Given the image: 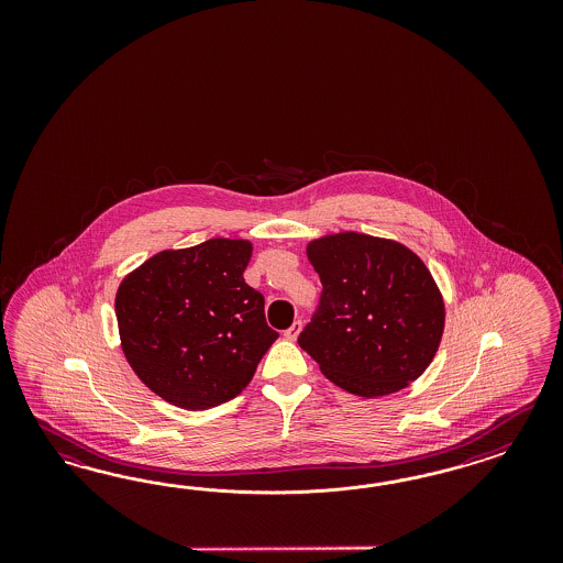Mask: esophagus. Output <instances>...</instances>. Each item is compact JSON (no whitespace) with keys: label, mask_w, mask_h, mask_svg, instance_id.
Masks as SVG:
<instances>
[{"label":"esophagus","mask_w":563,"mask_h":563,"mask_svg":"<svg viewBox=\"0 0 563 563\" xmlns=\"http://www.w3.org/2000/svg\"><path fill=\"white\" fill-rule=\"evenodd\" d=\"M301 320H297V322H292V324L289 325V328H287V330H285V339H287V341H295V339H297V336H299V332H301Z\"/></svg>","instance_id":"obj_1"}]
</instances>
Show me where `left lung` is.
<instances>
[{"mask_svg": "<svg viewBox=\"0 0 563 563\" xmlns=\"http://www.w3.org/2000/svg\"><path fill=\"white\" fill-rule=\"evenodd\" d=\"M322 292L299 346L322 374L357 396L398 393L423 374L443 332L433 276L409 247L341 233L311 241Z\"/></svg>", "mask_w": 563, "mask_h": 563, "instance_id": "left-lung-1", "label": "left lung"}]
</instances>
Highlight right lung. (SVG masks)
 Here are the masks:
<instances>
[{
  "label": "right lung",
  "mask_w": 563,
  "mask_h": 563,
  "mask_svg": "<svg viewBox=\"0 0 563 563\" xmlns=\"http://www.w3.org/2000/svg\"><path fill=\"white\" fill-rule=\"evenodd\" d=\"M252 243L208 239L161 252L125 276L115 297L121 346L137 377L175 407L235 398L278 332L243 273Z\"/></svg>",
  "instance_id": "add662e5"
}]
</instances>
